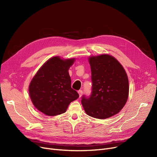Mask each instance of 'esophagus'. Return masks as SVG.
<instances>
[{"instance_id": "obj_1", "label": "esophagus", "mask_w": 157, "mask_h": 157, "mask_svg": "<svg viewBox=\"0 0 157 157\" xmlns=\"http://www.w3.org/2000/svg\"><path fill=\"white\" fill-rule=\"evenodd\" d=\"M78 94H79V97H81V95H83V91H82L81 90H78Z\"/></svg>"}]
</instances>
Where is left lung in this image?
<instances>
[{"label":"left lung","mask_w":157,"mask_h":157,"mask_svg":"<svg viewBox=\"0 0 157 157\" xmlns=\"http://www.w3.org/2000/svg\"><path fill=\"white\" fill-rule=\"evenodd\" d=\"M92 72V92L83 95L81 103L89 116L105 119L124 107L128 96V80L125 71L114 57L108 55L89 59Z\"/></svg>","instance_id":"1"}]
</instances>
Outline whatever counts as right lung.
I'll return each mask as SVG.
<instances>
[{
	"instance_id": "1",
	"label": "right lung",
	"mask_w": 157,
	"mask_h": 157,
	"mask_svg": "<svg viewBox=\"0 0 157 157\" xmlns=\"http://www.w3.org/2000/svg\"><path fill=\"white\" fill-rule=\"evenodd\" d=\"M74 59L62 60L59 56L48 60L30 82L29 94L36 108L48 116L66 111L79 94L71 88L69 69Z\"/></svg>"
}]
</instances>
